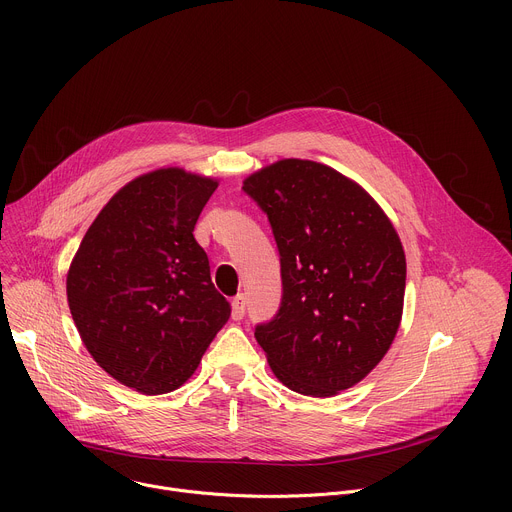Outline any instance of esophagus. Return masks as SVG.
<instances>
[{"label":"esophagus","instance_id":"1","mask_svg":"<svg viewBox=\"0 0 512 512\" xmlns=\"http://www.w3.org/2000/svg\"><path fill=\"white\" fill-rule=\"evenodd\" d=\"M245 304H247V300H245L243 294L233 298V302H231V306H233V320H241L245 316Z\"/></svg>","mask_w":512,"mask_h":512}]
</instances>
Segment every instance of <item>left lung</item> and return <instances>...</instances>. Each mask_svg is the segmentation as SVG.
Returning <instances> with one entry per match:
<instances>
[{
  "label": "left lung",
  "mask_w": 512,
  "mask_h": 512,
  "mask_svg": "<svg viewBox=\"0 0 512 512\" xmlns=\"http://www.w3.org/2000/svg\"><path fill=\"white\" fill-rule=\"evenodd\" d=\"M243 192L267 214L281 265V304L255 326L275 377L330 397L387 354L403 312L405 253L379 204L310 160H281Z\"/></svg>",
  "instance_id": "1"
}]
</instances>
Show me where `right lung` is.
<instances>
[{"instance_id": "obj_1", "label": "right lung", "mask_w": 512, "mask_h": 512, "mask_svg": "<svg viewBox=\"0 0 512 512\" xmlns=\"http://www.w3.org/2000/svg\"><path fill=\"white\" fill-rule=\"evenodd\" d=\"M216 182L178 168L123 186L66 277L72 320L113 379L145 395L184 385L231 316L192 231Z\"/></svg>"}]
</instances>
